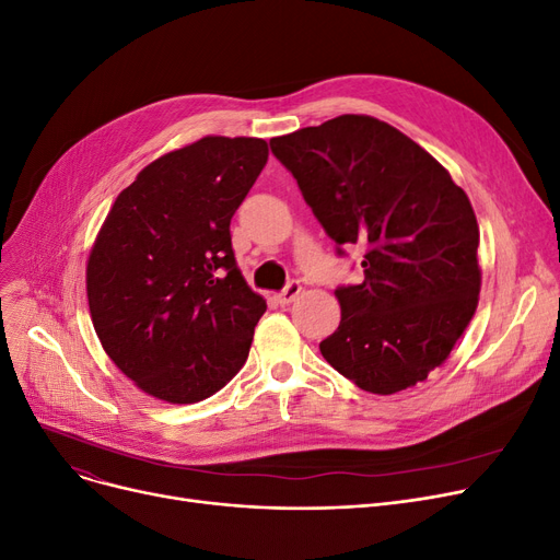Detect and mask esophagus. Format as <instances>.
I'll return each instance as SVG.
<instances>
[{"label": "esophagus", "mask_w": 560, "mask_h": 560, "mask_svg": "<svg viewBox=\"0 0 560 560\" xmlns=\"http://www.w3.org/2000/svg\"><path fill=\"white\" fill-rule=\"evenodd\" d=\"M301 289H303V287H301V282H296V280H294V282H289V284L280 291V294L276 296V301H278L280 305L294 303V301L301 296Z\"/></svg>", "instance_id": "esophagus-1"}]
</instances>
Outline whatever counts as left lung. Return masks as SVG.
I'll return each mask as SVG.
<instances>
[{
	"label": "left lung",
	"instance_id": "obj_1",
	"mask_svg": "<svg viewBox=\"0 0 560 560\" xmlns=\"http://www.w3.org/2000/svg\"><path fill=\"white\" fill-rule=\"evenodd\" d=\"M312 214L339 246L364 248V280L339 287L326 362L371 394L429 378L478 305L471 202L448 171L396 127L343 114L271 139Z\"/></svg>",
	"mask_w": 560,
	"mask_h": 560
}]
</instances>
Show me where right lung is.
I'll return each mask as SVG.
<instances>
[{"instance_id": "add662e5", "label": "right lung", "mask_w": 560, "mask_h": 560, "mask_svg": "<svg viewBox=\"0 0 560 560\" xmlns=\"http://www.w3.org/2000/svg\"><path fill=\"white\" fill-rule=\"evenodd\" d=\"M269 159L205 137L148 164L106 214L86 264L102 349L145 394L198 404L244 366L266 301L238 271L230 221Z\"/></svg>"}]
</instances>
